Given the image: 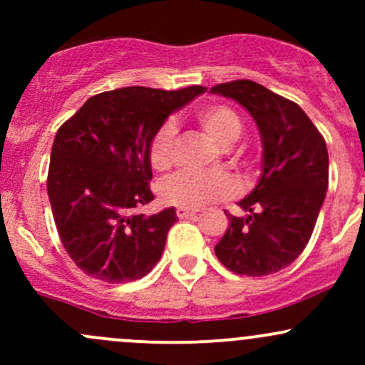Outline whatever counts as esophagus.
<instances>
[{"label":"esophagus","mask_w":365,"mask_h":365,"mask_svg":"<svg viewBox=\"0 0 365 365\" xmlns=\"http://www.w3.org/2000/svg\"><path fill=\"white\" fill-rule=\"evenodd\" d=\"M176 215H178L180 219H189V217L196 215V210H190V208H183V206H178V208H176Z\"/></svg>","instance_id":"1"}]
</instances>
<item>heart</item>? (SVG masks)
<instances>
[{
	"label": "heart",
	"mask_w": 365,
	"mask_h": 365,
	"mask_svg": "<svg viewBox=\"0 0 365 365\" xmlns=\"http://www.w3.org/2000/svg\"><path fill=\"white\" fill-rule=\"evenodd\" d=\"M197 125L206 135L222 148H230L240 139L244 123L235 109L224 104H205L194 113ZM176 143V127L173 121H164L150 141V162L155 169H165L173 160ZM238 194V183L230 173H189L180 171L169 176L159 187L164 203L197 210L220 200H230Z\"/></svg>",
	"instance_id": "b5f03b06"
}]
</instances>
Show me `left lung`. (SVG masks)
I'll list each match as a JSON object with an SVG mask.
<instances>
[{"label": "left lung", "mask_w": 365, "mask_h": 365, "mask_svg": "<svg viewBox=\"0 0 365 365\" xmlns=\"http://www.w3.org/2000/svg\"><path fill=\"white\" fill-rule=\"evenodd\" d=\"M254 118L263 143V171L238 203L247 217L226 212L230 227L215 245L227 270L263 277L289 267L307 245L329 189L327 143L295 102L249 79L213 86Z\"/></svg>", "instance_id": "left-lung-1"}]
</instances>
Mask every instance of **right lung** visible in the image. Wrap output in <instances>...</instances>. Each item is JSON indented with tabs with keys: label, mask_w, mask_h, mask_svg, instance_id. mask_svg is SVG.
I'll return each instance as SVG.
<instances>
[{
	"label": "right lung",
	"mask_w": 365,
	"mask_h": 365,
	"mask_svg": "<svg viewBox=\"0 0 365 365\" xmlns=\"http://www.w3.org/2000/svg\"><path fill=\"white\" fill-rule=\"evenodd\" d=\"M205 86L176 91L128 86L88 98L56 132L47 194L60 240L90 277L121 284L159 263L176 210L153 215L150 141L173 111Z\"/></svg>",
	"instance_id": "1"
}]
</instances>
